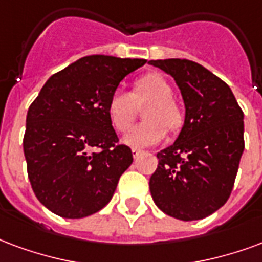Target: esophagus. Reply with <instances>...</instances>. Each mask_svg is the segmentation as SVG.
I'll use <instances>...</instances> for the list:
<instances>
[{"instance_id":"1","label":"esophagus","mask_w":262,"mask_h":262,"mask_svg":"<svg viewBox=\"0 0 262 262\" xmlns=\"http://www.w3.org/2000/svg\"><path fill=\"white\" fill-rule=\"evenodd\" d=\"M132 154H133V158H139V157L143 154V150H139V148H132Z\"/></svg>"}]
</instances>
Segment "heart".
Returning a JSON list of instances; mask_svg holds the SVG:
<instances>
[{
    "label": "heart",
    "instance_id": "obj_1",
    "mask_svg": "<svg viewBox=\"0 0 262 262\" xmlns=\"http://www.w3.org/2000/svg\"><path fill=\"white\" fill-rule=\"evenodd\" d=\"M170 83L161 73H147L133 83L130 93L115 90L106 102L108 119L118 132H126L135 122L139 108H143L144 121L132 127L123 137V143L135 148L154 146L166 136V126L179 130L185 115L172 97Z\"/></svg>",
    "mask_w": 262,
    "mask_h": 262
}]
</instances>
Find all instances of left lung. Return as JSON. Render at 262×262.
<instances>
[{"label":"left lung","mask_w":262,"mask_h":262,"mask_svg":"<svg viewBox=\"0 0 262 262\" xmlns=\"http://www.w3.org/2000/svg\"><path fill=\"white\" fill-rule=\"evenodd\" d=\"M150 63L175 79L186 106L179 137L157 154L152 200L176 220H203L233 190L245 150L243 111L229 86L200 63L178 58Z\"/></svg>","instance_id":"8db88e82"}]
</instances>
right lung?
<instances>
[{
    "label": "right lung",
    "instance_id": "1",
    "mask_svg": "<svg viewBox=\"0 0 262 262\" xmlns=\"http://www.w3.org/2000/svg\"><path fill=\"white\" fill-rule=\"evenodd\" d=\"M146 59L89 55L54 73L30 104L23 136L28 176L44 207L62 218L104 208L133 162L119 144L106 102Z\"/></svg>",
    "mask_w": 262,
    "mask_h": 262
}]
</instances>
